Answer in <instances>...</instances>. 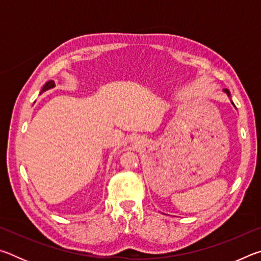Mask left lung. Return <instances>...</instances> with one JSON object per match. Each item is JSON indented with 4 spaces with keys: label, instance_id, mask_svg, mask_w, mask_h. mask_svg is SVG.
I'll use <instances>...</instances> for the list:
<instances>
[{
    "label": "left lung",
    "instance_id": "8db88e82",
    "mask_svg": "<svg viewBox=\"0 0 261 261\" xmlns=\"http://www.w3.org/2000/svg\"><path fill=\"white\" fill-rule=\"evenodd\" d=\"M223 92H224V93H226L228 96H229V99H230V101H231V95H230V92H229V90H227V88H224V90H223ZM231 103H232V106H233V107H235L236 108V106L235 105H233V102H232V101H231Z\"/></svg>",
    "mask_w": 261,
    "mask_h": 261
}]
</instances>
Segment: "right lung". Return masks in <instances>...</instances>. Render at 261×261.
<instances>
[{
  "mask_svg": "<svg viewBox=\"0 0 261 261\" xmlns=\"http://www.w3.org/2000/svg\"><path fill=\"white\" fill-rule=\"evenodd\" d=\"M55 87V83H54V81H48L45 85L42 86V88H41V93L42 92H46V91H48V90H50V88H54Z\"/></svg>",
  "mask_w": 261,
  "mask_h": 261,
  "instance_id": "obj_1",
  "label": "right lung"
}]
</instances>
